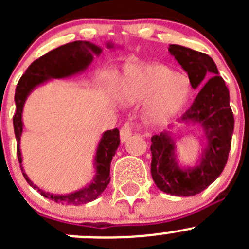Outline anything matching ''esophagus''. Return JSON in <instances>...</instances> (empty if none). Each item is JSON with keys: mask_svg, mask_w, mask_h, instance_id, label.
Here are the masks:
<instances>
[{"mask_svg": "<svg viewBox=\"0 0 249 249\" xmlns=\"http://www.w3.org/2000/svg\"><path fill=\"white\" fill-rule=\"evenodd\" d=\"M132 132H134V129H132L131 123H125L124 126L120 129V140H122V142H126L127 139L132 135Z\"/></svg>", "mask_w": 249, "mask_h": 249, "instance_id": "34e87169", "label": "esophagus"}]
</instances>
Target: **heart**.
I'll list each match as a JSON object with an SVG mask.
<instances>
[{
	"label": "heart",
	"instance_id": "b5f03b06",
	"mask_svg": "<svg viewBox=\"0 0 249 249\" xmlns=\"http://www.w3.org/2000/svg\"><path fill=\"white\" fill-rule=\"evenodd\" d=\"M190 95L189 79L159 64L129 65L118 87V96L125 104L147 100L143 119L155 125L169 122L182 112Z\"/></svg>",
	"mask_w": 249,
	"mask_h": 249
}]
</instances>
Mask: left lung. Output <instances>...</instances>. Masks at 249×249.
Segmentation results:
<instances>
[{"label":"left lung","instance_id":"left-lung-1","mask_svg":"<svg viewBox=\"0 0 249 249\" xmlns=\"http://www.w3.org/2000/svg\"><path fill=\"white\" fill-rule=\"evenodd\" d=\"M169 52L188 73L193 89L201 88L179 122L199 125L207 143L194 167H182L176 157V142L171 132L154 135L150 145V172L155 185L166 194L193 196L212 184L227 165L231 147L233 114L229 90L212 57L177 44H171Z\"/></svg>","mask_w":249,"mask_h":249}]
</instances>
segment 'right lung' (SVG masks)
Returning <instances> with one entry per match:
<instances>
[{
	"mask_svg": "<svg viewBox=\"0 0 249 249\" xmlns=\"http://www.w3.org/2000/svg\"><path fill=\"white\" fill-rule=\"evenodd\" d=\"M113 47L114 46L112 43H107V48ZM101 53V48L95 46L91 42L76 41L67 43L65 46L56 48V49L50 50L46 55L35 60L20 78L17 85L16 96H14L17 109L13 117V125L17 139V154L20 167H21V172L26 182L32 188L37 189V192L41 193L42 196L57 203H61V205H84V203L94 201L104 193L110 180V161H112L120 143L119 130H108V131L102 134L101 140L97 144L96 154H95L94 159L95 172L96 173H95L94 179L87 187L82 188L77 192L70 193V194H50V193L44 192V190L39 189L37 185H35L34 182L27 177L24 169H22V158L21 150H20V137H21L22 127H24L22 109H24V105L27 96L38 85L43 84L52 78L61 79V78L71 77L73 74L85 71L94 60V55H100Z\"/></svg>",
	"mask_w": 249,
	"mask_h": 249,
	"instance_id": "add662e5",
	"label": "right lung"
}]
</instances>
